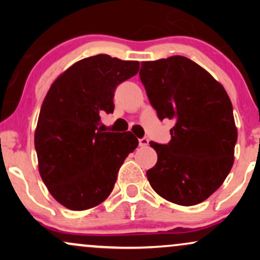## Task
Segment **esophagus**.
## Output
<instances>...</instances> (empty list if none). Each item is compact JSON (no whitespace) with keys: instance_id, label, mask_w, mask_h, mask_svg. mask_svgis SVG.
Masks as SVG:
<instances>
[{"instance_id":"obj_1","label":"esophagus","mask_w":260,"mask_h":260,"mask_svg":"<svg viewBox=\"0 0 260 260\" xmlns=\"http://www.w3.org/2000/svg\"><path fill=\"white\" fill-rule=\"evenodd\" d=\"M148 144H149V139L148 138L139 139V145H140V147H148Z\"/></svg>"}]
</instances>
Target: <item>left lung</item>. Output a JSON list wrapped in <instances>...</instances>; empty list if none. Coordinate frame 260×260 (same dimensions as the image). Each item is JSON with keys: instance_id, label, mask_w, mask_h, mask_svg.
<instances>
[{"instance_id": "left-lung-1", "label": "left lung", "mask_w": 260, "mask_h": 260, "mask_svg": "<svg viewBox=\"0 0 260 260\" xmlns=\"http://www.w3.org/2000/svg\"><path fill=\"white\" fill-rule=\"evenodd\" d=\"M139 77L160 120H175L169 144L150 142L157 162L147 171L160 197L178 205L204 202L234 165L237 128L228 92L183 56L142 62Z\"/></svg>"}]
</instances>
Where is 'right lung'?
<instances>
[{
  "instance_id": "obj_1",
  "label": "right lung",
  "mask_w": 260,
  "mask_h": 260,
  "mask_svg": "<svg viewBox=\"0 0 260 260\" xmlns=\"http://www.w3.org/2000/svg\"><path fill=\"white\" fill-rule=\"evenodd\" d=\"M138 61L96 55L76 62L50 86L35 129L39 172L59 204L71 210L99 205L112 192L121 165L138 147L131 132H104L101 113L113 112L116 86Z\"/></svg>"
}]
</instances>
